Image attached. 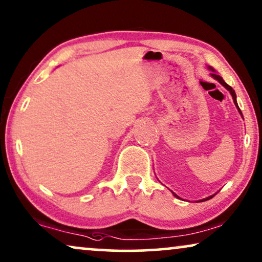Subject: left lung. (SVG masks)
<instances>
[{
  "instance_id": "8db88e82",
  "label": "left lung",
  "mask_w": 262,
  "mask_h": 262,
  "mask_svg": "<svg viewBox=\"0 0 262 262\" xmlns=\"http://www.w3.org/2000/svg\"><path fill=\"white\" fill-rule=\"evenodd\" d=\"M208 69L210 70V71H212L211 73H210V76H211L212 77V78L213 79H216L217 80V82H219L220 84H222V85L224 86V88H226V89L228 90V91H229V93H230V95H231V97H233V101H234V104H235V106H236V108H237V110H238V113H240L241 114V116L243 117V115H242V112H241V110H240V108H238V105H237V102H236V94H235V91H234V89H233V88H231L230 85H228V84L226 83V82H224V80H223V78H222V77H221V76H219V75H217V73H216V71H215V70H213L212 68H211V66H208ZM171 192L173 193V196H174V197H177V198H179V200H182V198H180L179 196H177V194L174 193V192H173V191L171 190ZM217 193V192H216ZM215 193V194H216ZM215 194H211V196H209V197H206V198H203V200H200V201H198V202H204V201H208V200H210V198H212L213 196H215Z\"/></svg>"
}]
</instances>
